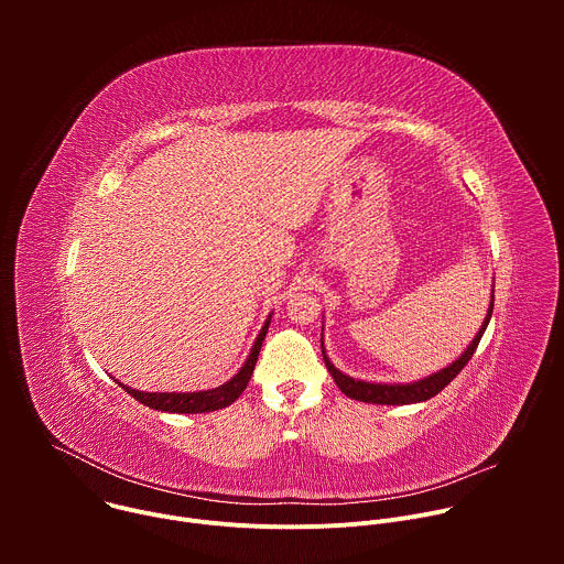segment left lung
Returning a JSON list of instances; mask_svg holds the SVG:
<instances>
[{"label":"left lung","mask_w":564,"mask_h":564,"mask_svg":"<svg viewBox=\"0 0 564 564\" xmlns=\"http://www.w3.org/2000/svg\"><path fill=\"white\" fill-rule=\"evenodd\" d=\"M491 314H494V296H491V305H489V312H487V318L485 324H481V328L477 330L475 339L470 341V346L464 350V355L459 359H455L451 366H446L444 370L440 372H433L424 379H417V381H411V383H372V381H361V379H352L350 375H344L341 370H337L333 366V361L328 359L326 355V348H324V341H321V352H324V361H326V368L330 370L335 383L339 386V390L344 394H348L350 399H357V401H368V404H388V406H399V404H417V401H426L431 397H435L437 392H442L459 372L462 368L468 364V359L473 357L481 335H485L489 321H491Z\"/></svg>","instance_id":"obj_1"}]
</instances>
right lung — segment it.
<instances>
[{
  "instance_id": "obj_1",
  "label": "right lung",
  "mask_w": 564,
  "mask_h": 564,
  "mask_svg": "<svg viewBox=\"0 0 564 564\" xmlns=\"http://www.w3.org/2000/svg\"><path fill=\"white\" fill-rule=\"evenodd\" d=\"M268 328H270V318L265 321V326L261 328L252 350H250V357L246 359L243 368H240L229 381H225L223 386L218 388H212V390H198V392H142V390H135V388H129L124 383H120L133 399H138L140 404L153 409V411H165V413H209V411H218V409H225L229 404H234V401L240 397V392H243L252 379V372H254V366H257V359H259V352H261V346H263V339L268 335Z\"/></svg>"
}]
</instances>
